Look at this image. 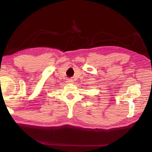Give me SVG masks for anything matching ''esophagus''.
<instances>
[{"mask_svg":"<svg viewBox=\"0 0 152 152\" xmlns=\"http://www.w3.org/2000/svg\"><path fill=\"white\" fill-rule=\"evenodd\" d=\"M66 82L68 84H72V83H73V80L72 79H67Z\"/></svg>","mask_w":152,"mask_h":152,"instance_id":"1","label":"esophagus"}]
</instances>
